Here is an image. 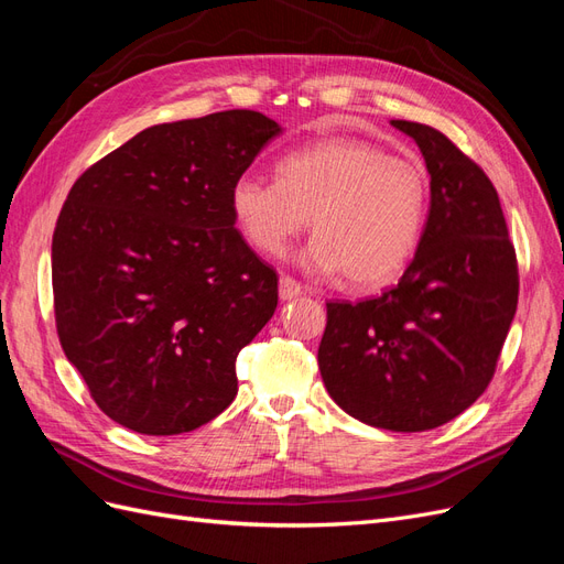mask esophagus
<instances>
[{
	"label": "esophagus",
	"mask_w": 564,
	"mask_h": 564,
	"mask_svg": "<svg viewBox=\"0 0 564 564\" xmlns=\"http://www.w3.org/2000/svg\"><path fill=\"white\" fill-rule=\"evenodd\" d=\"M303 294V284L299 280H294L292 275H282L280 278V299L282 301H292L296 296Z\"/></svg>",
	"instance_id": "obj_1"
}]
</instances>
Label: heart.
I'll return each mask as SVG.
<instances>
[{"mask_svg": "<svg viewBox=\"0 0 564 564\" xmlns=\"http://www.w3.org/2000/svg\"><path fill=\"white\" fill-rule=\"evenodd\" d=\"M423 166L357 139H322L289 150L278 178L237 176L230 212L245 240L282 253L314 216L303 259L319 272H344L360 292L398 280L419 249L429 214Z\"/></svg>", "mask_w": 564, "mask_h": 564, "instance_id": "obj_1", "label": "heart"}]
</instances>
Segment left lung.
<instances>
[{
	"label": "left lung",
	"mask_w": 564,
	"mask_h": 564,
	"mask_svg": "<svg viewBox=\"0 0 564 564\" xmlns=\"http://www.w3.org/2000/svg\"><path fill=\"white\" fill-rule=\"evenodd\" d=\"M431 174V212L398 286L327 303L317 362L332 400L373 429L456 419L497 371L518 308V259L497 187L445 133L406 119Z\"/></svg>",
	"instance_id": "8db88e82"
}]
</instances>
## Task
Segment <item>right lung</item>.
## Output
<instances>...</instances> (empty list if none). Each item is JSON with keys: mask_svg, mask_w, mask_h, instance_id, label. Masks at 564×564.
Here are the masks:
<instances>
[{"mask_svg": "<svg viewBox=\"0 0 564 564\" xmlns=\"http://www.w3.org/2000/svg\"><path fill=\"white\" fill-rule=\"evenodd\" d=\"M280 124L253 110L155 124L84 172L56 220L61 346L100 412L181 435L237 395L235 360L278 308L230 187Z\"/></svg>", "mask_w": 564, "mask_h": 564, "instance_id": "add662e5", "label": "right lung"}]
</instances>
